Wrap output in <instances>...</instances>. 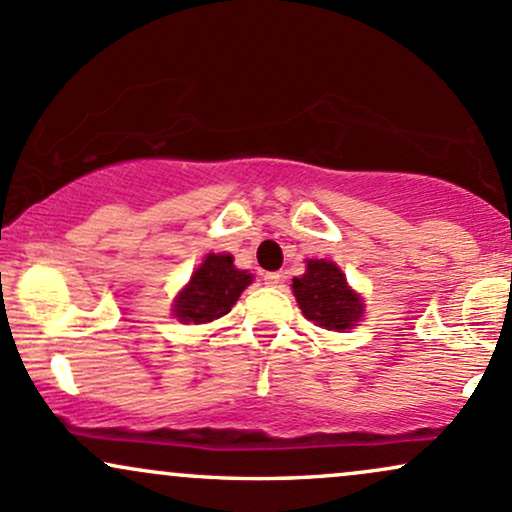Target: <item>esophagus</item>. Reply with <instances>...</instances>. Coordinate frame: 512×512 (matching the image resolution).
Returning <instances> with one entry per match:
<instances>
[{
	"label": "esophagus",
	"instance_id": "1",
	"mask_svg": "<svg viewBox=\"0 0 512 512\" xmlns=\"http://www.w3.org/2000/svg\"><path fill=\"white\" fill-rule=\"evenodd\" d=\"M262 279H264V284H267V286H279L281 281H284V274H279V272H267V274L262 276Z\"/></svg>",
	"mask_w": 512,
	"mask_h": 512
}]
</instances>
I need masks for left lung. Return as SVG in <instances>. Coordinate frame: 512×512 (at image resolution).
I'll list each match as a JSON object with an SVG mask.
<instances>
[{"label": "left lung", "mask_w": 512, "mask_h": 512, "mask_svg": "<svg viewBox=\"0 0 512 512\" xmlns=\"http://www.w3.org/2000/svg\"><path fill=\"white\" fill-rule=\"evenodd\" d=\"M291 289L303 315L322 330L346 332L363 317L361 296L330 260H308L305 274L293 279Z\"/></svg>", "instance_id": "8db88e82"}]
</instances>
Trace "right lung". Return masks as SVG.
Segmentation results:
<instances>
[{
  "label": "right lung",
  "instance_id": "obj_1",
  "mask_svg": "<svg viewBox=\"0 0 512 512\" xmlns=\"http://www.w3.org/2000/svg\"><path fill=\"white\" fill-rule=\"evenodd\" d=\"M252 284V274L233 267V257L226 252H209L204 262L190 276V284L178 293L173 303V313L180 322H214L228 313L236 305L248 286Z\"/></svg>",
  "mask_w": 512,
  "mask_h": 512
}]
</instances>
